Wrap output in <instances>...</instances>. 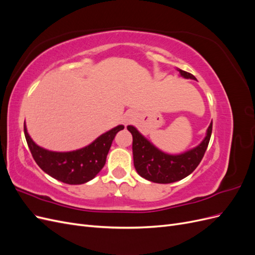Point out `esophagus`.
Returning <instances> with one entry per match:
<instances>
[{
    "instance_id": "1",
    "label": "esophagus",
    "mask_w": 255,
    "mask_h": 255,
    "mask_svg": "<svg viewBox=\"0 0 255 255\" xmlns=\"http://www.w3.org/2000/svg\"><path fill=\"white\" fill-rule=\"evenodd\" d=\"M137 118V115L133 111H128L125 116H123V123L125 125H128V123H132Z\"/></svg>"
}]
</instances>
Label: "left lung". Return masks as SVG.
Segmentation results:
<instances>
[{
	"label": "left lung",
	"mask_w": 255,
	"mask_h": 255,
	"mask_svg": "<svg viewBox=\"0 0 255 255\" xmlns=\"http://www.w3.org/2000/svg\"><path fill=\"white\" fill-rule=\"evenodd\" d=\"M184 79L197 80L194 75L176 68ZM213 122L206 129L204 139L195 148L181 154H168L156 148L133 126H128L133 136V158L137 173L143 179L169 184L188 176L200 164L211 139Z\"/></svg>",
	"instance_id": "1"
}]
</instances>
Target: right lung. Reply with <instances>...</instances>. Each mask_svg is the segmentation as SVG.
<instances>
[{
	"mask_svg": "<svg viewBox=\"0 0 255 255\" xmlns=\"http://www.w3.org/2000/svg\"><path fill=\"white\" fill-rule=\"evenodd\" d=\"M123 128L121 125L115 127L84 148L68 152L51 151L38 145L27 133L25 123L24 135L35 161L45 173L63 183L80 185L91 181L102 170L114 138Z\"/></svg>",
	"mask_w": 255,
	"mask_h": 255,
	"instance_id": "add662e5",
	"label": "right lung"
}]
</instances>
